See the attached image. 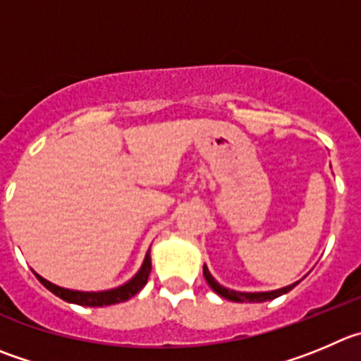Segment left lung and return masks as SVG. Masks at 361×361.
I'll return each mask as SVG.
<instances>
[{
	"label": "left lung",
	"instance_id": "8db88e82",
	"mask_svg": "<svg viewBox=\"0 0 361 361\" xmlns=\"http://www.w3.org/2000/svg\"><path fill=\"white\" fill-rule=\"evenodd\" d=\"M203 274H204V279H207V283L210 285V288L215 292V294H219L221 298L228 299V301H235V302L271 301V299H276V298H279V295L290 292L292 288H294L295 285L299 283V281H295V283H292V285H288V287L276 288V290H267V292H238V290H233V288L222 287L221 283L215 281V278L210 274V271H208L207 265H203Z\"/></svg>",
	"mask_w": 361,
	"mask_h": 361
}]
</instances>
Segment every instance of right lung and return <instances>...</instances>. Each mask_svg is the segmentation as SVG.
Wrapping results in <instances>:
<instances>
[{
    "instance_id": "right-lung-1",
    "label": "right lung",
    "mask_w": 361,
    "mask_h": 361,
    "mask_svg": "<svg viewBox=\"0 0 361 361\" xmlns=\"http://www.w3.org/2000/svg\"><path fill=\"white\" fill-rule=\"evenodd\" d=\"M149 272H151V257H149V251H147L139 272H137L130 281L123 283V285H119V287L116 288H109V290H97V292L73 290V288L59 287V285L48 281V279L42 278V276L37 274V272L35 276L37 279L42 283L44 287L48 288L49 292H53L56 298L63 299V301L73 302V305H80V306H110V305H117V302L128 301V299L133 298L135 294H139V292L146 287Z\"/></svg>"
}]
</instances>
